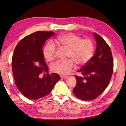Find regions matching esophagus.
Wrapping results in <instances>:
<instances>
[{"label":"esophagus","instance_id":"1","mask_svg":"<svg viewBox=\"0 0 126 126\" xmlns=\"http://www.w3.org/2000/svg\"><path fill=\"white\" fill-rule=\"evenodd\" d=\"M60 77L61 78H63V79H66L68 77V76H64V75H60Z\"/></svg>","mask_w":126,"mask_h":126}]
</instances>
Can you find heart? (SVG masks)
Wrapping results in <instances>:
<instances>
[{"label":"heart","mask_w":126,"mask_h":126,"mask_svg":"<svg viewBox=\"0 0 126 126\" xmlns=\"http://www.w3.org/2000/svg\"><path fill=\"white\" fill-rule=\"evenodd\" d=\"M56 43L60 46L68 49L67 57L71 58L67 60H58L53 63L51 70L56 73L68 74L75 69V62L79 66H84L93 57L94 45L90 39H82L76 34L68 33L57 37ZM57 50L55 44L52 41H48L44 48L45 58L48 61L53 60Z\"/></svg>","instance_id":"1"}]
</instances>
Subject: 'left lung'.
Instances as JSON below:
<instances>
[{
	"label": "left lung",
	"mask_w": 126,
	"mask_h": 126,
	"mask_svg": "<svg viewBox=\"0 0 126 126\" xmlns=\"http://www.w3.org/2000/svg\"><path fill=\"white\" fill-rule=\"evenodd\" d=\"M97 41L95 54L89 62L78 72L83 75H75L77 85L73 93L80 99L90 101L96 99L103 93L109 85L113 70L111 49L102 38L94 33Z\"/></svg>",
	"instance_id": "obj_1"
}]
</instances>
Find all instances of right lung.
Returning a JSON list of instances; mask_svg holds the SVG:
<instances>
[{
    "label": "right lung",
    "instance_id": "add662e5",
    "mask_svg": "<svg viewBox=\"0 0 126 126\" xmlns=\"http://www.w3.org/2000/svg\"><path fill=\"white\" fill-rule=\"evenodd\" d=\"M52 32L38 31L26 36L15 48L12 58V70L15 83L24 96L36 100L50 93L56 82L60 79L58 74H49L45 62L43 47ZM47 73L42 79L39 76Z\"/></svg>",
    "mask_w": 126,
    "mask_h": 126
}]
</instances>
